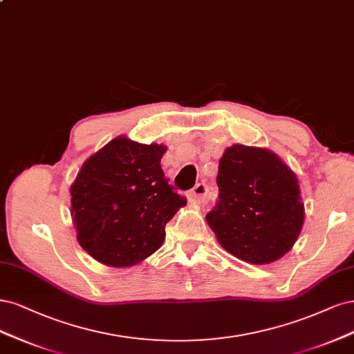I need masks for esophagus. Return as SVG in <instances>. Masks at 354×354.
Masks as SVG:
<instances>
[{"mask_svg":"<svg viewBox=\"0 0 354 354\" xmlns=\"http://www.w3.org/2000/svg\"><path fill=\"white\" fill-rule=\"evenodd\" d=\"M209 188L206 184H197L189 192H188V200L192 204H201L207 198Z\"/></svg>","mask_w":354,"mask_h":354,"instance_id":"34e87169","label":"esophagus"}]
</instances>
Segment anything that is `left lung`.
<instances>
[{"instance_id": "left-lung-1", "label": "left lung", "mask_w": 354, "mask_h": 354, "mask_svg": "<svg viewBox=\"0 0 354 354\" xmlns=\"http://www.w3.org/2000/svg\"><path fill=\"white\" fill-rule=\"evenodd\" d=\"M219 200L206 214L219 244L253 265H268L290 252L304 222L299 180L266 148H226L216 178Z\"/></svg>"}]
</instances>
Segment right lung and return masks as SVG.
Segmentation results:
<instances>
[{
  "label": "right lung",
  "instance_id": "add662e5",
  "mask_svg": "<svg viewBox=\"0 0 354 354\" xmlns=\"http://www.w3.org/2000/svg\"><path fill=\"white\" fill-rule=\"evenodd\" d=\"M163 144L111 140L91 156L71 187L77 243L100 263L128 268L157 252L166 223L187 198L169 185Z\"/></svg>",
  "mask_w": 354,
  "mask_h": 354
}]
</instances>
